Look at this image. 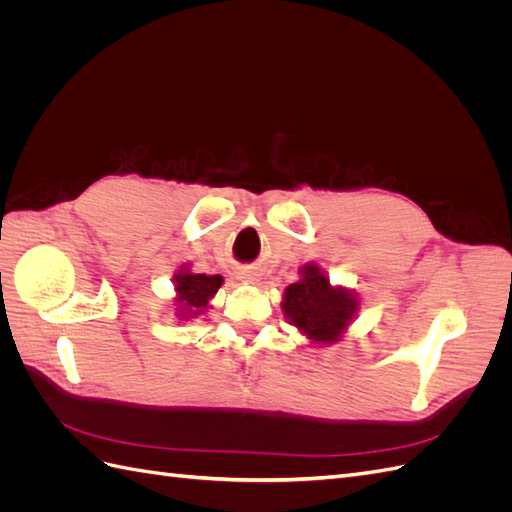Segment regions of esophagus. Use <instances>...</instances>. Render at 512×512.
<instances>
[{"label":"esophagus","mask_w":512,"mask_h":512,"mask_svg":"<svg viewBox=\"0 0 512 512\" xmlns=\"http://www.w3.org/2000/svg\"><path fill=\"white\" fill-rule=\"evenodd\" d=\"M247 280H252V277H247Z\"/></svg>","instance_id":"esophagus-1"}]
</instances>
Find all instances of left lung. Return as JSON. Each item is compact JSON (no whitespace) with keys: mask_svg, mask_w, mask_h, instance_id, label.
Returning <instances> with one entry per match:
<instances>
[{"mask_svg":"<svg viewBox=\"0 0 512 512\" xmlns=\"http://www.w3.org/2000/svg\"><path fill=\"white\" fill-rule=\"evenodd\" d=\"M303 277L284 294V314L309 339L320 344L337 342L359 303L344 288H333L316 265L303 267Z\"/></svg>","mask_w":512,"mask_h":512,"instance_id":"obj_1","label":"left lung"}]
</instances>
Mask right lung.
Segmentation results:
<instances>
[{"label":"right lung","instance_id":"right-lung-1","mask_svg":"<svg viewBox=\"0 0 512 512\" xmlns=\"http://www.w3.org/2000/svg\"><path fill=\"white\" fill-rule=\"evenodd\" d=\"M177 280V303L181 307L183 318H192L207 309L209 299L213 297L218 288L222 286L220 275H205V273H190L179 271L175 275Z\"/></svg>","mask_w":512,"mask_h":512}]
</instances>
